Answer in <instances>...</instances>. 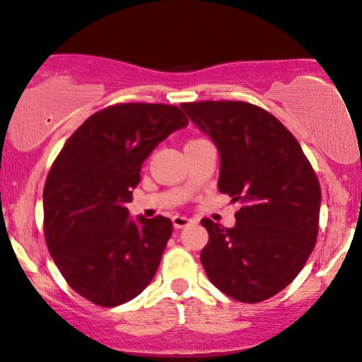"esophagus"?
Returning a JSON list of instances; mask_svg holds the SVG:
<instances>
[{"mask_svg":"<svg viewBox=\"0 0 362 362\" xmlns=\"http://www.w3.org/2000/svg\"><path fill=\"white\" fill-rule=\"evenodd\" d=\"M171 222H173V227L175 229H184V227L191 226L194 222L192 218H187V216H182V215H175L173 218H171Z\"/></svg>","mask_w":362,"mask_h":362,"instance_id":"esophagus-1","label":"esophagus"}]
</instances>
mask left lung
<instances>
[{"label":"left lung","mask_w":362,"mask_h":362,"mask_svg":"<svg viewBox=\"0 0 362 362\" xmlns=\"http://www.w3.org/2000/svg\"><path fill=\"white\" fill-rule=\"evenodd\" d=\"M180 107L218 147V191L241 203L230 229L201 220L210 234L201 251L208 279L239 302L271 298L298 276L315 246V171L290 130L258 105L203 100Z\"/></svg>","instance_id":"left-lung-1"}]
</instances>
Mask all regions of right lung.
<instances>
[{
	"instance_id": "right-lung-1",
	"label": "right lung",
	"mask_w": 362,
	"mask_h": 362,
	"mask_svg": "<svg viewBox=\"0 0 362 362\" xmlns=\"http://www.w3.org/2000/svg\"><path fill=\"white\" fill-rule=\"evenodd\" d=\"M189 119L177 105L116 104L91 114L53 161L43 191L45 239L67 284L95 305L130 302L151 283L173 223L128 216L154 147Z\"/></svg>"
}]
</instances>
